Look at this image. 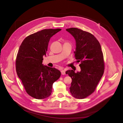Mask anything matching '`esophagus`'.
Returning a JSON list of instances; mask_svg holds the SVG:
<instances>
[{
	"label": "esophagus",
	"mask_w": 123,
	"mask_h": 123,
	"mask_svg": "<svg viewBox=\"0 0 123 123\" xmlns=\"http://www.w3.org/2000/svg\"><path fill=\"white\" fill-rule=\"evenodd\" d=\"M61 73H62V75H65V74H66V73H65V71L64 70H61Z\"/></svg>",
	"instance_id": "34e87169"
}]
</instances>
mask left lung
<instances>
[{"label":"left lung","instance_id":"1","mask_svg":"<svg viewBox=\"0 0 123 123\" xmlns=\"http://www.w3.org/2000/svg\"><path fill=\"white\" fill-rule=\"evenodd\" d=\"M75 39V58L80 62V72L67 71L72 79L70 91L77 99H83L93 93L103 75L105 62L101 46L91 33L75 28L67 29Z\"/></svg>","mask_w":123,"mask_h":123}]
</instances>
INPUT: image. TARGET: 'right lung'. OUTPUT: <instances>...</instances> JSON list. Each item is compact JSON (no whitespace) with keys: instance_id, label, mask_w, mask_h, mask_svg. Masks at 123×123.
I'll return each mask as SVG.
<instances>
[{"instance_id":"right-lung-1","label":"right lung","mask_w":123,"mask_h":123,"mask_svg":"<svg viewBox=\"0 0 123 123\" xmlns=\"http://www.w3.org/2000/svg\"><path fill=\"white\" fill-rule=\"evenodd\" d=\"M61 29H44L28 36L22 42L16 58L18 76L27 93L36 99L51 95L53 83L61 76L57 69L43 66L50 38Z\"/></svg>"}]
</instances>
